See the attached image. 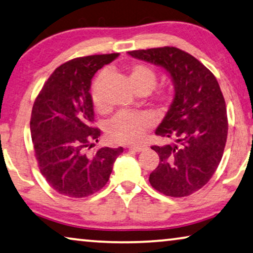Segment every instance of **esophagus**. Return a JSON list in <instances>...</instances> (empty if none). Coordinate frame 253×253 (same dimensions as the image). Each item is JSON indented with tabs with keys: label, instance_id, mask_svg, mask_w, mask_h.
<instances>
[{
	"label": "esophagus",
	"instance_id": "34e87169",
	"mask_svg": "<svg viewBox=\"0 0 253 253\" xmlns=\"http://www.w3.org/2000/svg\"><path fill=\"white\" fill-rule=\"evenodd\" d=\"M145 146L143 145H135V146H128V150L134 151V152H141V151L144 150Z\"/></svg>",
	"mask_w": 253,
	"mask_h": 253
}]
</instances>
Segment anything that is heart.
<instances>
[{
    "mask_svg": "<svg viewBox=\"0 0 253 253\" xmlns=\"http://www.w3.org/2000/svg\"><path fill=\"white\" fill-rule=\"evenodd\" d=\"M101 76L102 75L96 78L90 89V99L96 110L103 109V101L100 90ZM129 81L136 90L144 89L146 92H150L157 84L158 75L151 67L136 63L130 68ZM171 96V89L164 88L158 90L154 99L160 105H166L170 102ZM152 124L153 116L149 112H118L107 125V137L109 141L116 144H135L142 141L145 131L152 126Z\"/></svg>",
    "mask_w": 253,
    "mask_h": 253,
    "instance_id": "b5f03b06",
    "label": "heart"
}]
</instances>
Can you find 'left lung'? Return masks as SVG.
Here are the masks:
<instances>
[{
  "mask_svg": "<svg viewBox=\"0 0 253 253\" xmlns=\"http://www.w3.org/2000/svg\"><path fill=\"white\" fill-rule=\"evenodd\" d=\"M128 54L163 67L175 85L174 101L156 129L171 143L151 146L160 161L150 184L168 197L191 195L209 182L224 153L228 122L219 84L198 59L174 46Z\"/></svg>",
  "mask_w": 253,
  "mask_h": 253,
  "instance_id": "obj_1",
  "label": "left lung"
}]
</instances>
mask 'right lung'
Listing matches in <instances>:
<instances>
[{"mask_svg":"<svg viewBox=\"0 0 253 253\" xmlns=\"http://www.w3.org/2000/svg\"><path fill=\"white\" fill-rule=\"evenodd\" d=\"M118 55L95 54L69 60L53 71L34 102L30 134L41 174L66 197L84 198L100 191L124 151L120 146L87 153L101 135L99 128L93 127L92 78Z\"/></svg>","mask_w":253,"mask_h":253,"instance_id":"add662e5","label":"right lung"}]
</instances>
